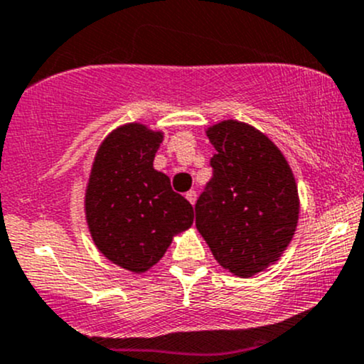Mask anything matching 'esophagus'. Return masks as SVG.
I'll list each match as a JSON object with an SVG mask.
<instances>
[{"label": "esophagus", "mask_w": 364, "mask_h": 364, "mask_svg": "<svg viewBox=\"0 0 364 364\" xmlns=\"http://www.w3.org/2000/svg\"><path fill=\"white\" fill-rule=\"evenodd\" d=\"M185 197L188 198L190 204H195V200H197V192H195V190H190V192H186Z\"/></svg>", "instance_id": "obj_1"}]
</instances>
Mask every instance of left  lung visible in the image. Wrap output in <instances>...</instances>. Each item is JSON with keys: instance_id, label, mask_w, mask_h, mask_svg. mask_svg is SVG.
<instances>
[{"instance_id": "obj_1", "label": "left lung", "mask_w": 364, "mask_h": 364, "mask_svg": "<svg viewBox=\"0 0 364 364\" xmlns=\"http://www.w3.org/2000/svg\"><path fill=\"white\" fill-rule=\"evenodd\" d=\"M208 137L213 178L195 204V225L223 269L251 277L291 242L300 211L294 176L272 141L244 122H220Z\"/></svg>"}]
</instances>
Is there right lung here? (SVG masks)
Returning <instances> with one entry per match:
<instances>
[{"label": "right lung", "mask_w": 364, "mask_h": 364, "mask_svg": "<svg viewBox=\"0 0 364 364\" xmlns=\"http://www.w3.org/2000/svg\"><path fill=\"white\" fill-rule=\"evenodd\" d=\"M162 132L127 124L102 141L85 193V214L97 250L122 269L155 265L172 237L193 223V208L153 169Z\"/></svg>", "instance_id": "1"}]
</instances>
